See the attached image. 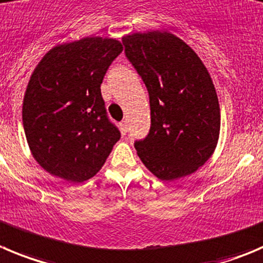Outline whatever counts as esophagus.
<instances>
[{
    "label": "esophagus",
    "instance_id": "esophagus-1",
    "mask_svg": "<svg viewBox=\"0 0 263 263\" xmlns=\"http://www.w3.org/2000/svg\"><path fill=\"white\" fill-rule=\"evenodd\" d=\"M120 131H122V134L126 135L127 131H128V122H127L126 119L122 120V123H120Z\"/></svg>",
    "mask_w": 263,
    "mask_h": 263
}]
</instances>
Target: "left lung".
<instances>
[{"label": "left lung", "instance_id": "8db88e82", "mask_svg": "<svg viewBox=\"0 0 263 263\" xmlns=\"http://www.w3.org/2000/svg\"><path fill=\"white\" fill-rule=\"evenodd\" d=\"M122 41L151 102V131L135 143L140 159L161 180L191 175L213 156L219 139L220 109L209 71L171 32H136Z\"/></svg>", "mask_w": 263, "mask_h": 263}]
</instances>
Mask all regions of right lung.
<instances>
[{
    "mask_svg": "<svg viewBox=\"0 0 263 263\" xmlns=\"http://www.w3.org/2000/svg\"><path fill=\"white\" fill-rule=\"evenodd\" d=\"M122 50L120 41L100 36L63 43L32 72L22 109L24 134L33 158L51 175L88 180L120 139L107 119L101 83Z\"/></svg>",
    "mask_w": 263,
    "mask_h": 263,
    "instance_id": "obj_1",
    "label": "right lung"
}]
</instances>
